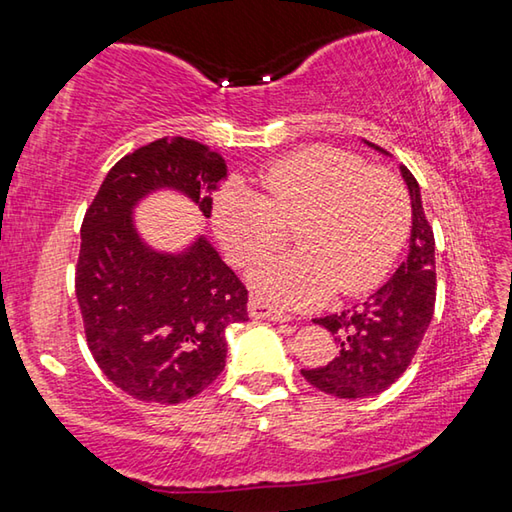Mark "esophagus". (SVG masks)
Segmentation results:
<instances>
[{
	"mask_svg": "<svg viewBox=\"0 0 512 512\" xmlns=\"http://www.w3.org/2000/svg\"><path fill=\"white\" fill-rule=\"evenodd\" d=\"M248 314L253 318H262V320H273V323H284V320H289V316L284 314V311L275 309L273 305H268L264 298H257L253 296L248 300Z\"/></svg>",
	"mask_w": 512,
	"mask_h": 512,
	"instance_id": "esophagus-1",
	"label": "esophagus"
}]
</instances>
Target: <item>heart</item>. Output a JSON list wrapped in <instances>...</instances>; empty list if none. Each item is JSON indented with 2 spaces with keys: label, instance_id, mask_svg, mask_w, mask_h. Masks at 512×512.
I'll return each instance as SVG.
<instances>
[{
  "label": "heart",
  "instance_id": "heart-1",
  "mask_svg": "<svg viewBox=\"0 0 512 512\" xmlns=\"http://www.w3.org/2000/svg\"><path fill=\"white\" fill-rule=\"evenodd\" d=\"M259 194L228 183L214 201V230L237 266L282 244L296 223L293 255L250 273L255 289L284 307H314L339 289L359 296L393 266L409 225V198L393 171L366 167L332 146H307L259 173Z\"/></svg>",
  "mask_w": 512,
  "mask_h": 512
}]
</instances>
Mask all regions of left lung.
I'll list each match as a JSON object with an SVG mask.
<instances>
[{"mask_svg":"<svg viewBox=\"0 0 512 512\" xmlns=\"http://www.w3.org/2000/svg\"><path fill=\"white\" fill-rule=\"evenodd\" d=\"M366 144L386 153L372 142ZM400 171L413 207L409 255L370 298L314 320L334 334L339 354L327 366L302 370V377L341 400L379 395L395 384L418 352L436 307V241L422 210L418 180L404 164Z\"/></svg>","mask_w":512,"mask_h":512,"instance_id":"left-lung-1","label":"left lung"}]
</instances>
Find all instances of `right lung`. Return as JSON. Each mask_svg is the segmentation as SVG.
Segmentation results:
<instances>
[{"instance_id":"obj_1","label":"right lung","mask_w":512,"mask_h":512,"mask_svg":"<svg viewBox=\"0 0 512 512\" xmlns=\"http://www.w3.org/2000/svg\"><path fill=\"white\" fill-rule=\"evenodd\" d=\"M225 176L221 153L162 137L124 155L85 212L76 264L85 339L103 375L140 402L180 404L221 375L225 329L248 320V289L205 237L178 255L146 246L133 207L176 189L210 216Z\"/></svg>"}]
</instances>
